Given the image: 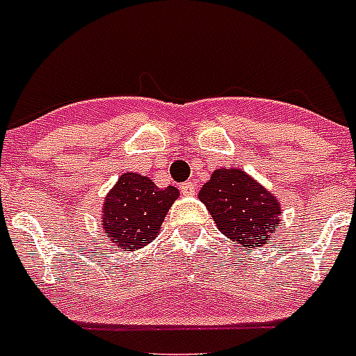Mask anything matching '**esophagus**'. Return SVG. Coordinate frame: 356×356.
I'll use <instances>...</instances> for the list:
<instances>
[{"instance_id":"esophagus-1","label":"esophagus","mask_w":356,"mask_h":356,"mask_svg":"<svg viewBox=\"0 0 356 356\" xmlns=\"http://www.w3.org/2000/svg\"><path fill=\"white\" fill-rule=\"evenodd\" d=\"M181 192H183V195H193L195 193V183H184L181 186Z\"/></svg>"}]
</instances>
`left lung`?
Masks as SVG:
<instances>
[{
  "mask_svg": "<svg viewBox=\"0 0 356 356\" xmlns=\"http://www.w3.org/2000/svg\"><path fill=\"white\" fill-rule=\"evenodd\" d=\"M199 199L219 230L247 250L268 243L280 228V201L243 170L212 172L199 190Z\"/></svg>",
  "mask_w": 356,
  "mask_h": 356,
  "instance_id": "left-lung-1",
  "label": "left lung"
}]
</instances>
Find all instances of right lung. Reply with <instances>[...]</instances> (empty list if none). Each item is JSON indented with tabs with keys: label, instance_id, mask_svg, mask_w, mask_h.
Here are the masks:
<instances>
[{
	"label": "right lung",
	"instance_id": "obj_1",
	"mask_svg": "<svg viewBox=\"0 0 356 356\" xmlns=\"http://www.w3.org/2000/svg\"><path fill=\"white\" fill-rule=\"evenodd\" d=\"M179 197L175 186L159 188L140 173H122L106 195L102 230L118 250L144 248L157 238L163 221Z\"/></svg>",
	"mask_w": 356,
	"mask_h": 356
}]
</instances>
